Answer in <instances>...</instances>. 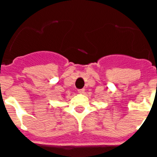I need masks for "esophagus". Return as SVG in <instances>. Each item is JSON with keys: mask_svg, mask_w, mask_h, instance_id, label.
Here are the masks:
<instances>
[{"mask_svg": "<svg viewBox=\"0 0 157 157\" xmlns=\"http://www.w3.org/2000/svg\"><path fill=\"white\" fill-rule=\"evenodd\" d=\"M78 94H83L84 93V89H81V90H78Z\"/></svg>", "mask_w": 157, "mask_h": 157, "instance_id": "34e87169", "label": "esophagus"}]
</instances>
